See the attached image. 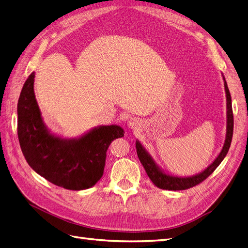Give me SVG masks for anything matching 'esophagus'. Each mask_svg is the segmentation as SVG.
Here are the masks:
<instances>
[{
	"label": "esophagus",
	"mask_w": 248,
	"mask_h": 248,
	"mask_svg": "<svg viewBox=\"0 0 248 248\" xmlns=\"http://www.w3.org/2000/svg\"><path fill=\"white\" fill-rule=\"evenodd\" d=\"M127 125H128V127L131 129H139L141 126L140 120H138L137 118H131L128 121V123H127Z\"/></svg>",
	"instance_id": "34e87169"
}]
</instances>
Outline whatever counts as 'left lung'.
<instances>
[{"instance_id": "left-lung-1", "label": "left lung", "mask_w": 248, "mask_h": 248, "mask_svg": "<svg viewBox=\"0 0 248 248\" xmlns=\"http://www.w3.org/2000/svg\"><path fill=\"white\" fill-rule=\"evenodd\" d=\"M223 81H224V91H226V97H227L226 140H224V144L220 153L217 155L214 161L210 164V166H208L204 170H202L197 175H192L188 177H181V176L168 174V172L164 171L158 164L155 162L151 154H150L145 149V147L140 144V141L139 140H136V147H137L139 159L141 162L142 167L145 168V170L147 172V175L149 176V178L151 179V181L158 187V188L167 189V190H184L187 188H190V187L196 186L211 175L212 172L216 170V168L218 167L221 163V161L224 159L226 155L228 154L231 142H232V130H234V117H232L231 94H230L229 88L224 77H223Z\"/></svg>"}]
</instances>
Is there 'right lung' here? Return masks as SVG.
I'll use <instances>...</instances> for the list:
<instances>
[{
	"mask_svg": "<svg viewBox=\"0 0 248 248\" xmlns=\"http://www.w3.org/2000/svg\"><path fill=\"white\" fill-rule=\"evenodd\" d=\"M35 72L21 89L17 103V136L29 166L50 183L70 190L94 186L103 175L108 148L124 137L119 125H100L82 136L64 139L43 121L34 93Z\"/></svg>",
	"mask_w": 248,
	"mask_h": 248,
	"instance_id": "obj_1",
	"label": "right lung"
}]
</instances>
